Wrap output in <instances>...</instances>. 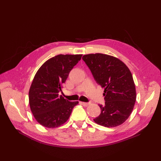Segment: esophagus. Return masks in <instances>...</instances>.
Segmentation results:
<instances>
[{
    "mask_svg": "<svg viewBox=\"0 0 161 161\" xmlns=\"http://www.w3.org/2000/svg\"><path fill=\"white\" fill-rule=\"evenodd\" d=\"M80 103L81 104V105H82L83 106H85V107H86V106H88L89 105V103H86V102H80Z\"/></svg>",
    "mask_w": 161,
    "mask_h": 161,
    "instance_id": "1",
    "label": "esophagus"
}]
</instances>
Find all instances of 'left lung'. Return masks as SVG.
<instances>
[{"label":"left lung","instance_id":"obj_1","mask_svg":"<svg viewBox=\"0 0 161 161\" xmlns=\"http://www.w3.org/2000/svg\"><path fill=\"white\" fill-rule=\"evenodd\" d=\"M97 83L104 88L105 105H99L101 114L93 120L113 128L122 124L132 111L136 99L135 84L128 66L118 58L103 53L82 56Z\"/></svg>","mask_w":161,"mask_h":161}]
</instances>
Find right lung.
Instances as JSON below:
<instances>
[{
  "label": "right lung",
  "mask_w": 161,
  "mask_h": 161,
  "mask_svg": "<svg viewBox=\"0 0 161 161\" xmlns=\"http://www.w3.org/2000/svg\"><path fill=\"white\" fill-rule=\"evenodd\" d=\"M82 56L57 55L43 63L34 76L29 91V102L34 118L44 127L53 128L64 124L79 103L68 101L58 93Z\"/></svg>",
  "instance_id": "obj_1"
}]
</instances>
